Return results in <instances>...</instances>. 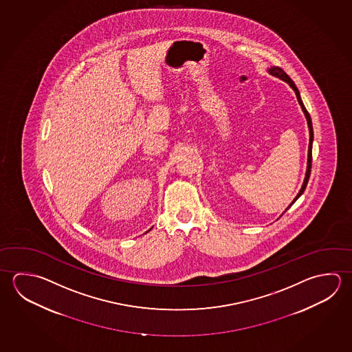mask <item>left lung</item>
<instances>
[{
    "mask_svg": "<svg viewBox=\"0 0 352 352\" xmlns=\"http://www.w3.org/2000/svg\"><path fill=\"white\" fill-rule=\"evenodd\" d=\"M270 73L272 75H274V76H277L279 79H282V80L285 81V82H288L289 84L290 87L296 91V99H298V102L302 106V111L305 113V118H307V121H308L309 126V132H310V140H309V149H308V168H307V174H305V179H304V183H302V189L299 190L298 192V195H296V199L293 200V203L290 204L289 206L285 209H289L290 206L293 205V204L296 203V199L302 195L304 190H305V188H307V184H308L309 177H310V172H311V147H313V124H311V118H310V115H309V112L307 111V109H305V106L302 104V99H300V94L298 91V89H296V84L293 82V80L290 79L288 74L284 72L283 69L279 68V67H272L270 69Z\"/></svg>",
    "mask_w": 352,
    "mask_h": 352,
    "instance_id": "obj_1",
    "label": "left lung"
}]
</instances>
